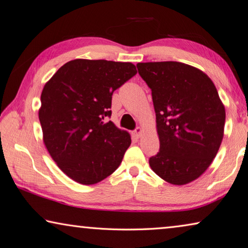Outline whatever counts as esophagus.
I'll list each match as a JSON object with an SVG mask.
<instances>
[{
    "mask_svg": "<svg viewBox=\"0 0 248 248\" xmlns=\"http://www.w3.org/2000/svg\"><path fill=\"white\" fill-rule=\"evenodd\" d=\"M134 135L136 136V138H140L141 136V133H143V129H141L140 127H138L135 130H134Z\"/></svg>",
    "mask_w": 248,
    "mask_h": 248,
    "instance_id": "34e87169",
    "label": "esophagus"
}]
</instances>
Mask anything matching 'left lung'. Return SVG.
I'll list each match as a JSON object with an SVG mask.
<instances>
[{"label":"left lung","mask_w":248,"mask_h":248,"mask_svg":"<svg viewBox=\"0 0 248 248\" xmlns=\"http://www.w3.org/2000/svg\"><path fill=\"white\" fill-rule=\"evenodd\" d=\"M151 89L160 151L149 165L163 180L184 186L211 165L224 138L226 112L203 71L179 62H139Z\"/></svg>","instance_id":"left-lung-1"}]
</instances>
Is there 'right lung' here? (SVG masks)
<instances>
[{
  "instance_id": "add662e5",
  "label": "right lung",
  "mask_w": 248,
  "mask_h": 248,
  "mask_svg": "<svg viewBox=\"0 0 248 248\" xmlns=\"http://www.w3.org/2000/svg\"><path fill=\"white\" fill-rule=\"evenodd\" d=\"M132 62L78 59L45 84L38 116L46 150L60 170L84 186L117 170L131 136L104 118L112 94L136 75Z\"/></svg>"
}]
</instances>
